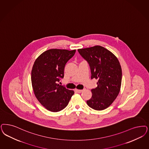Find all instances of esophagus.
<instances>
[{
	"label": "esophagus",
	"mask_w": 149,
	"mask_h": 149,
	"mask_svg": "<svg viewBox=\"0 0 149 149\" xmlns=\"http://www.w3.org/2000/svg\"><path fill=\"white\" fill-rule=\"evenodd\" d=\"M75 91H76V92L77 93H81L82 92V90H79V89H76L75 90Z\"/></svg>",
	"instance_id": "34e87169"
}]
</instances>
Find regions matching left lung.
<instances>
[{
  "mask_svg": "<svg viewBox=\"0 0 149 149\" xmlns=\"http://www.w3.org/2000/svg\"><path fill=\"white\" fill-rule=\"evenodd\" d=\"M88 63L91 79H97V87L91 90L92 97L86 101L93 109L101 111L108 107L118 96L122 84V72L118 58L100 46L78 49Z\"/></svg>",
  "mask_w": 149,
  "mask_h": 149,
  "instance_id": "1",
  "label": "left lung"
}]
</instances>
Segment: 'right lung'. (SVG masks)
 Here are the masks:
<instances>
[{
    "instance_id": "add662e5",
    "label": "right lung",
    "mask_w": 149,
    "mask_h": 149,
    "mask_svg": "<svg viewBox=\"0 0 149 149\" xmlns=\"http://www.w3.org/2000/svg\"><path fill=\"white\" fill-rule=\"evenodd\" d=\"M75 52L50 49L34 62L31 71L33 91L39 102L49 111L56 112L65 108L74 93L57 83L64 77L65 65Z\"/></svg>"
}]
</instances>
